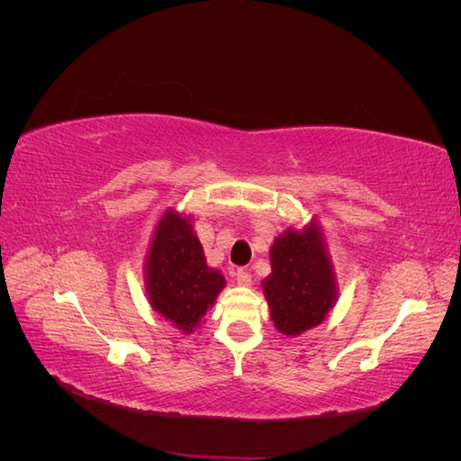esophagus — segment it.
<instances>
[{
    "label": "esophagus",
    "mask_w": 461,
    "mask_h": 461,
    "mask_svg": "<svg viewBox=\"0 0 461 461\" xmlns=\"http://www.w3.org/2000/svg\"><path fill=\"white\" fill-rule=\"evenodd\" d=\"M236 276V283H239L240 286H249L252 285V275H249L246 269H239L234 273Z\"/></svg>",
    "instance_id": "obj_1"
}]
</instances>
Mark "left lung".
Segmentation results:
<instances>
[{"mask_svg": "<svg viewBox=\"0 0 461 461\" xmlns=\"http://www.w3.org/2000/svg\"><path fill=\"white\" fill-rule=\"evenodd\" d=\"M271 275L263 278V294L271 319L286 337L323 323L337 303L339 288L323 230L312 219L300 230L286 229L278 234L271 249Z\"/></svg>", "mask_w": 461, "mask_h": 461, "instance_id": "1", "label": "left lung"}]
</instances>
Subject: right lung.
<instances>
[{"mask_svg":"<svg viewBox=\"0 0 461 461\" xmlns=\"http://www.w3.org/2000/svg\"><path fill=\"white\" fill-rule=\"evenodd\" d=\"M146 292L153 312L190 334L225 288V276L205 263L190 215L167 209L146 256Z\"/></svg>","mask_w":461,"mask_h":461,"instance_id":"add662e5","label":"right lung"}]
</instances>
